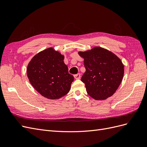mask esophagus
I'll return each instance as SVG.
<instances>
[{"label": "esophagus", "instance_id": "obj_1", "mask_svg": "<svg viewBox=\"0 0 147 147\" xmlns=\"http://www.w3.org/2000/svg\"><path fill=\"white\" fill-rule=\"evenodd\" d=\"M81 77V75L80 74H77L76 75H74V78L75 79H80Z\"/></svg>", "mask_w": 147, "mask_h": 147}]
</instances>
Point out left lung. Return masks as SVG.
Returning <instances> with one entry per match:
<instances>
[{
  "mask_svg": "<svg viewBox=\"0 0 147 147\" xmlns=\"http://www.w3.org/2000/svg\"><path fill=\"white\" fill-rule=\"evenodd\" d=\"M84 59L86 72L81 80L88 94L96 100L112 96L120 85L124 75V65L118 56L105 48L96 47L79 51Z\"/></svg>",
  "mask_w": 147,
  "mask_h": 147,
  "instance_id": "obj_1",
  "label": "left lung"
}]
</instances>
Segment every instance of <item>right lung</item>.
Instances as JSON below:
<instances>
[{"label":"right lung","mask_w":147,"mask_h":147,"mask_svg":"<svg viewBox=\"0 0 147 147\" xmlns=\"http://www.w3.org/2000/svg\"><path fill=\"white\" fill-rule=\"evenodd\" d=\"M64 56L53 48L35 55L27 67L30 83L38 93L49 99H57L69 92L74 81L64 63Z\"/></svg>","instance_id":"obj_1"}]
</instances>
